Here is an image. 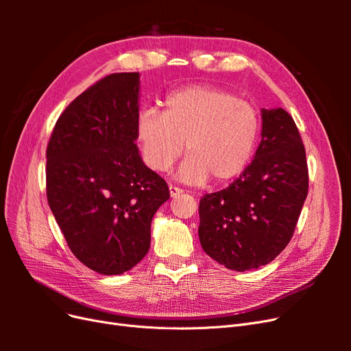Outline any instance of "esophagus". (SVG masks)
<instances>
[{"label": "esophagus", "mask_w": 351, "mask_h": 351, "mask_svg": "<svg viewBox=\"0 0 351 351\" xmlns=\"http://www.w3.org/2000/svg\"><path fill=\"white\" fill-rule=\"evenodd\" d=\"M182 193H183L182 189H178L176 186H169V196H171V197H177L178 195H182Z\"/></svg>", "instance_id": "34e87169"}]
</instances>
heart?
Masks as SVG:
<instances>
[{
	"mask_svg": "<svg viewBox=\"0 0 351 351\" xmlns=\"http://www.w3.org/2000/svg\"><path fill=\"white\" fill-rule=\"evenodd\" d=\"M259 130V114L250 102L202 84L169 92L162 114L141 110L134 125L142 161L154 173H167L186 143L178 178L193 186L239 177L253 156Z\"/></svg>",
	"mask_w": 351,
	"mask_h": 351,
	"instance_id": "b5f03b06",
	"label": "heart"
}]
</instances>
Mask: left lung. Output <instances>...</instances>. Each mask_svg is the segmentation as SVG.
<instances>
[{"instance_id":"1","label":"left lung","mask_w":351,"mask_h":351,"mask_svg":"<svg viewBox=\"0 0 351 351\" xmlns=\"http://www.w3.org/2000/svg\"><path fill=\"white\" fill-rule=\"evenodd\" d=\"M261 143L250 165L227 189L199 204V240L228 269H256L291 240L307 196L306 152L293 117L261 110Z\"/></svg>"}]
</instances>
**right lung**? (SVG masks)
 <instances>
[{
  "label": "right lung",
  "instance_id": "add662e5",
  "mask_svg": "<svg viewBox=\"0 0 351 351\" xmlns=\"http://www.w3.org/2000/svg\"><path fill=\"white\" fill-rule=\"evenodd\" d=\"M139 73H114L60 115L47 147V197L70 250L104 275L136 267L151 222L169 199L136 145Z\"/></svg>",
  "mask_w": 351,
  "mask_h": 351
}]
</instances>
